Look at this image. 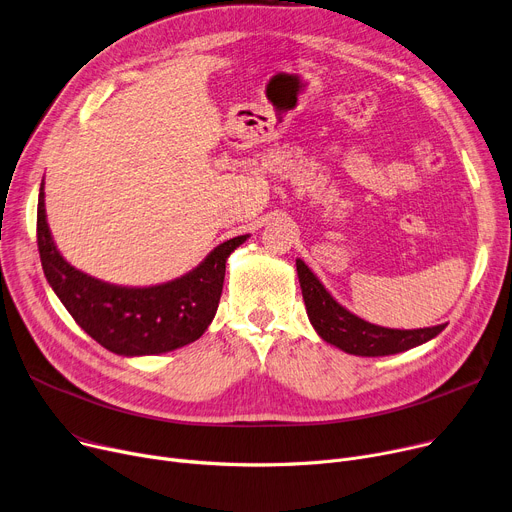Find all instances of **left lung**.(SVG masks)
Returning <instances> with one entry per match:
<instances>
[{
    "label": "left lung",
    "mask_w": 512,
    "mask_h": 512,
    "mask_svg": "<svg viewBox=\"0 0 512 512\" xmlns=\"http://www.w3.org/2000/svg\"><path fill=\"white\" fill-rule=\"evenodd\" d=\"M298 282L311 325L323 342L354 356H391L422 346L447 323L424 329H389L368 323L339 304L302 259H296Z\"/></svg>",
    "instance_id": "obj_1"
}]
</instances>
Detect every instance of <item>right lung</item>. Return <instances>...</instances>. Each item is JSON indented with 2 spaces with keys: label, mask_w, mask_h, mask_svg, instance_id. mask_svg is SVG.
Here are the masks:
<instances>
[{
  "label": "right lung",
  "mask_w": 512,
  "mask_h": 512,
  "mask_svg": "<svg viewBox=\"0 0 512 512\" xmlns=\"http://www.w3.org/2000/svg\"><path fill=\"white\" fill-rule=\"evenodd\" d=\"M249 234L234 236L208 253L185 276L156 286H117L96 280L59 253L39 191L37 243L45 278L74 321L113 354L135 358L183 348L212 323L222 296L226 259Z\"/></svg>",
  "instance_id": "obj_1"
}]
</instances>
